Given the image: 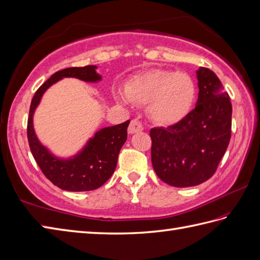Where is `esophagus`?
<instances>
[{"label":"esophagus","instance_id":"obj_1","mask_svg":"<svg viewBox=\"0 0 260 260\" xmlns=\"http://www.w3.org/2000/svg\"><path fill=\"white\" fill-rule=\"evenodd\" d=\"M143 130V125L141 124V122L139 121V120L137 119H134L132 121L130 122V125L128 128V132L130 135H134V134H137V132L139 131H142Z\"/></svg>","mask_w":260,"mask_h":260}]
</instances>
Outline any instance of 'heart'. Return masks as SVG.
I'll list each match as a JSON object with an SVG mask.
<instances>
[{"label": "heart", "instance_id": "obj_1", "mask_svg": "<svg viewBox=\"0 0 260 260\" xmlns=\"http://www.w3.org/2000/svg\"><path fill=\"white\" fill-rule=\"evenodd\" d=\"M194 84L184 73L153 69L137 76L118 90L116 99L123 105H147L152 121L169 125L186 115L194 98Z\"/></svg>", "mask_w": 260, "mask_h": 260}]
</instances>
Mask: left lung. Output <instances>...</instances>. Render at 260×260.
I'll list each match as a JSON object with an SVG mask.
<instances>
[{"label": "left lung", "mask_w": 260, "mask_h": 260, "mask_svg": "<svg viewBox=\"0 0 260 260\" xmlns=\"http://www.w3.org/2000/svg\"><path fill=\"white\" fill-rule=\"evenodd\" d=\"M196 107L169 128H153L151 159L156 175L171 186L188 187L215 173L231 140L232 104L211 69L196 71Z\"/></svg>", "instance_id": "1"}]
</instances>
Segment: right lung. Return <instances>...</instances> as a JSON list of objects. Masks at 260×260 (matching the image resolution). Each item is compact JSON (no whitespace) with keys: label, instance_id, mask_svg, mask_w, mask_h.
<instances>
[{"label":"right lung","instance_id":"1","mask_svg":"<svg viewBox=\"0 0 260 260\" xmlns=\"http://www.w3.org/2000/svg\"><path fill=\"white\" fill-rule=\"evenodd\" d=\"M97 66L71 67L55 73L39 88L31 99L27 122V138L31 153L44 175L64 191L85 192L100 187L115 172L119 152L124 144L130 120L98 130L77 153L68 157L54 154L37 138L34 129V113L44 93L50 86L64 78H77L86 82H98L103 77Z\"/></svg>","mask_w":260,"mask_h":260}]
</instances>
